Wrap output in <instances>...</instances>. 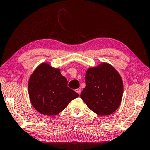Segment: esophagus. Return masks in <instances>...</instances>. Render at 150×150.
I'll list each match as a JSON object with an SVG mask.
<instances>
[{
  "mask_svg": "<svg viewBox=\"0 0 150 150\" xmlns=\"http://www.w3.org/2000/svg\"><path fill=\"white\" fill-rule=\"evenodd\" d=\"M75 91L76 92V93H77L80 95V89H79V88H77V89H76V90H75Z\"/></svg>",
  "mask_w": 150,
  "mask_h": 150,
  "instance_id": "1",
  "label": "esophagus"
}]
</instances>
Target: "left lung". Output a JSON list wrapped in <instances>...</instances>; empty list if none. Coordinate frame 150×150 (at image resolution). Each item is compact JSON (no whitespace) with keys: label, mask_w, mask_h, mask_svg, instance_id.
<instances>
[{"label":"left lung","mask_w":150,"mask_h":150,"mask_svg":"<svg viewBox=\"0 0 150 150\" xmlns=\"http://www.w3.org/2000/svg\"><path fill=\"white\" fill-rule=\"evenodd\" d=\"M86 87L80 97L88 107L100 116L109 115L118 109L123 94L121 75L113 66L101 62L89 68L85 75Z\"/></svg>","instance_id":"left-lung-1"}]
</instances>
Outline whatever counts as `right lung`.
Masks as SVG:
<instances>
[{"mask_svg": "<svg viewBox=\"0 0 150 150\" xmlns=\"http://www.w3.org/2000/svg\"><path fill=\"white\" fill-rule=\"evenodd\" d=\"M30 101L37 111L47 116L59 114L79 94L68 87L60 69L46 62L36 68L28 82Z\"/></svg>", "mask_w": 150, "mask_h": 150, "instance_id": "add662e5", "label": "right lung"}]
</instances>
